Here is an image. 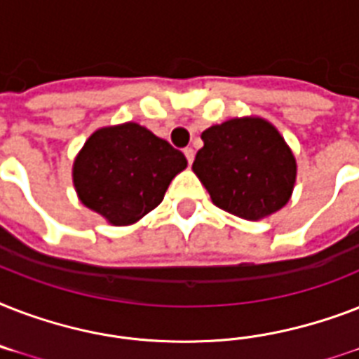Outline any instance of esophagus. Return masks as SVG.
<instances>
[{"mask_svg":"<svg viewBox=\"0 0 359 359\" xmlns=\"http://www.w3.org/2000/svg\"><path fill=\"white\" fill-rule=\"evenodd\" d=\"M184 156H186V160H188V163H194V156H196V151H194V149H191V147H186L184 149Z\"/></svg>","mask_w":359,"mask_h":359,"instance_id":"1","label":"esophagus"}]
</instances>
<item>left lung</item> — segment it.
<instances>
[{"mask_svg": "<svg viewBox=\"0 0 359 359\" xmlns=\"http://www.w3.org/2000/svg\"><path fill=\"white\" fill-rule=\"evenodd\" d=\"M194 173L216 207L242 219L268 218L289 203L296 158L283 135L262 117H235L201 134Z\"/></svg>", "mask_w": 359, "mask_h": 359, "instance_id": "left-lung-1", "label": "left lung"}]
</instances>
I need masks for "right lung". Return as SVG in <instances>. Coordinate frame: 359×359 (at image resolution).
<instances>
[{"instance_id":"obj_1","label":"right lung","mask_w":359,"mask_h":359,"mask_svg":"<svg viewBox=\"0 0 359 359\" xmlns=\"http://www.w3.org/2000/svg\"><path fill=\"white\" fill-rule=\"evenodd\" d=\"M186 165L182 152L130 121L89 135L72 163V182L81 205L123 227L154 210Z\"/></svg>"}]
</instances>
